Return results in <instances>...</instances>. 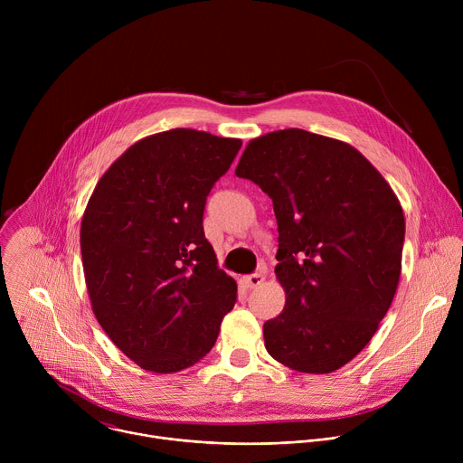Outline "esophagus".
<instances>
[{
	"label": "esophagus",
	"instance_id": "obj_1",
	"mask_svg": "<svg viewBox=\"0 0 463 463\" xmlns=\"http://www.w3.org/2000/svg\"><path fill=\"white\" fill-rule=\"evenodd\" d=\"M263 280H266V277L260 275V273H254V275H249V277H245V279H243V282H245L250 289L260 288V286L263 284Z\"/></svg>",
	"mask_w": 463,
	"mask_h": 463
}]
</instances>
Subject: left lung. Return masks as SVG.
Masks as SVG:
<instances>
[{"label": "left lung", "instance_id": "left-lung-1", "mask_svg": "<svg viewBox=\"0 0 463 463\" xmlns=\"http://www.w3.org/2000/svg\"><path fill=\"white\" fill-rule=\"evenodd\" d=\"M236 175L273 200L284 311L263 324L269 355L304 373H332L373 337L402 275L398 195L352 145L300 128L260 136Z\"/></svg>", "mask_w": 463, "mask_h": 463}]
</instances>
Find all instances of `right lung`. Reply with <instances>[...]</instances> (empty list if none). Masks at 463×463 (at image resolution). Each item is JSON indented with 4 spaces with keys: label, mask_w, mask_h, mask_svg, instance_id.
Returning <instances> with one entry per match:
<instances>
[{
    "label": "right lung",
    "mask_w": 463,
    "mask_h": 463,
    "mask_svg": "<svg viewBox=\"0 0 463 463\" xmlns=\"http://www.w3.org/2000/svg\"><path fill=\"white\" fill-rule=\"evenodd\" d=\"M240 139L175 128L131 145L99 179L80 225L93 313L111 343L152 373L200 363L234 307L203 232L213 184Z\"/></svg>",
    "instance_id": "1"
}]
</instances>
